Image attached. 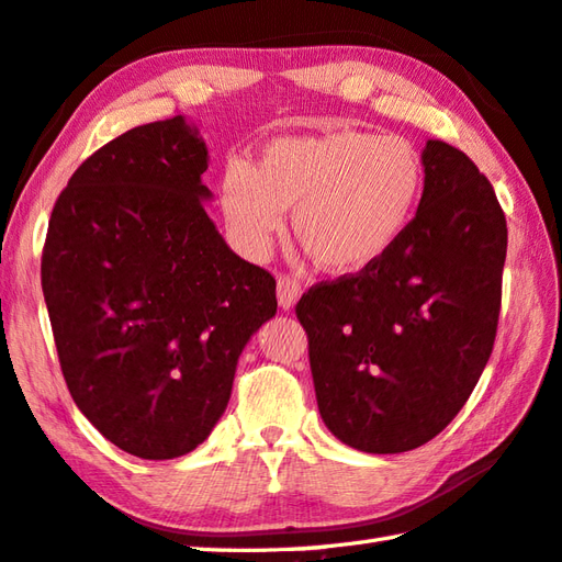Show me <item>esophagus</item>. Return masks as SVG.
Segmentation results:
<instances>
[{"instance_id":"esophagus-1","label":"esophagus","mask_w":562,"mask_h":562,"mask_svg":"<svg viewBox=\"0 0 562 562\" xmlns=\"http://www.w3.org/2000/svg\"><path fill=\"white\" fill-rule=\"evenodd\" d=\"M300 296H302V284L288 278V274H282V278L278 280V304L284 312H290V310H294V304Z\"/></svg>"}]
</instances>
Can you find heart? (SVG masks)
Instances as JSON below:
<instances>
[{"label": "heart", "mask_w": 562, "mask_h": 562, "mask_svg": "<svg viewBox=\"0 0 562 562\" xmlns=\"http://www.w3.org/2000/svg\"><path fill=\"white\" fill-rule=\"evenodd\" d=\"M424 190L409 143L360 128L278 138L258 170L226 165L218 196L226 224L252 256L268 252L294 209V236L322 270L356 274L400 244Z\"/></svg>", "instance_id": "obj_1"}]
</instances>
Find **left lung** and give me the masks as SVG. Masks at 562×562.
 I'll return each instance as SVG.
<instances>
[{
    "label": "left lung",
    "instance_id": "1",
    "mask_svg": "<svg viewBox=\"0 0 562 562\" xmlns=\"http://www.w3.org/2000/svg\"><path fill=\"white\" fill-rule=\"evenodd\" d=\"M422 165V202L400 244L296 304L318 414L362 453H404L441 434L497 336L507 258L497 194L446 140L428 138Z\"/></svg>",
    "mask_w": 562,
    "mask_h": 562
}]
</instances>
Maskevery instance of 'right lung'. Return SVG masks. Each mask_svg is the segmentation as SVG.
<instances>
[{"instance_id": "obj_1", "label": "right lung", "mask_w": 562, "mask_h": 562, "mask_svg": "<svg viewBox=\"0 0 562 562\" xmlns=\"http://www.w3.org/2000/svg\"><path fill=\"white\" fill-rule=\"evenodd\" d=\"M209 150L182 114L109 140L53 206L41 260L63 378L87 422L143 460L190 453L226 412L238 358L278 312L204 204Z\"/></svg>"}]
</instances>
